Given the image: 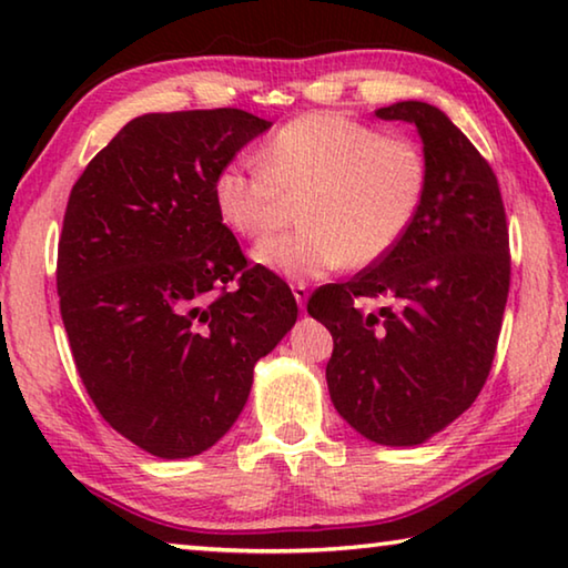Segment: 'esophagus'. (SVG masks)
Wrapping results in <instances>:
<instances>
[{
	"label": "esophagus",
	"mask_w": 568,
	"mask_h": 568,
	"mask_svg": "<svg viewBox=\"0 0 568 568\" xmlns=\"http://www.w3.org/2000/svg\"><path fill=\"white\" fill-rule=\"evenodd\" d=\"M293 295H295V303L301 311H305V303H307V287L303 283H295L293 285Z\"/></svg>",
	"instance_id": "esophagus-1"
}]
</instances>
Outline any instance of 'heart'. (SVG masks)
<instances>
[{
	"instance_id": "obj_1",
	"label": "heart",
	"mask_w": 568,
	"mask_h": 568,
	"mask_svg": "<svg viewBox=\"0 0 568 568\" xmlns=\"http://www.w3.org/2000/svg\"><path fill=\"white\" fill-rule=\"evenodd\" d=\"M261 160L220 168L213 200L220 220L245 240L271 235L293 200H303V230L253 250L257 265L287 281L386 261L428 197L430 168L420 145L338 112H311L283 124Z\"/></svg>"
}]
</instances>
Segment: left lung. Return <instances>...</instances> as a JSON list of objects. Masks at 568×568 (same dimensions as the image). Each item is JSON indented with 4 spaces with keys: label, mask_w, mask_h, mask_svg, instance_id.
Segmentation results:
<instances>
[{
    "label": "left lung",
    "mask_w": 568,
    "mask_h": 568,
    "mask_svg": "<svg viewBox=\"0 0 568 568\" xmlns=\"http://www.w3.org/2000/svg\"><path fill=\"white\" fill-rule=\"evenodd\" d=\"M416 124L430 185L416 225L351 283L325 285L307 313L333 335L335 410L381 446H418L454 423L491 371L511 281L496 175L446 112L406 100L376 110ZM361 296L387 303L363 314Z\"/></svg>",
    "instance_id": "1"
}]
</instances>
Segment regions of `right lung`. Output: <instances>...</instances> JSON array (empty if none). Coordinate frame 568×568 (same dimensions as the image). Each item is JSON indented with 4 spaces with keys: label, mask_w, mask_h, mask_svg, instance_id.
Instances as JSON below:
<instances>
[{
    "label": "right lung",
    "mask_w": 568,
    "mask_h": 568,
    "mask_svg": "<svg viewBox=\"0 0 568 568\" xmlns=\"http://www.w3.org/2000/svg\"><path fill=\"white\" fill-rule=\"evenodd\" d=\"M271 128L230 108L142 114L70 192L57 293L74 365L102 418L158 458L215 446L297 321L281 277L245 271L213 200L217 170Z\"/></svg>",
    "instance_id": "right-lung-1"
}]
</instances>
